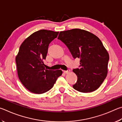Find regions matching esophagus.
<instances>
[{"label":"esophagus","mask_w":122,"mask_h":122,"mask_svg":"<svg viewBox=\"0 0 122 122\" xmlns=\"http://www.w3.org/2000/svg\"><path fill=\"white\" fill-rule=\"evenodd\" d=\"M70 72V70H66V71H64V73L66 74V73H69Z\"/></svg>","instance_id":"esophagus-1"}]
</instances>
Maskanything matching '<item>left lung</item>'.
I'll return each mask as SVG.
<instances>
[{
    "instance_id": "left-lung-1",
    "label": "left lung",
    "mask_w": 122,
    "mask_h": 122,
    "mask_svg": "<svg viewBox=\"0 0 122 122\" xmlns=\"http://www.w3.org/2000/svg\"><path fill=\"white\" fill-rule=\"evenodd\" d=\"M58 39L66 46L74 59H80L79 69L73 70L78 77L73 88L82 93L97 90L107 75L109 60L101 40L90 32L80 29L61 31Z\"/></svg>"
}]
</instances>
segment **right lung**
<instances>
[{
  "instance_id": "right-lung-1",
  "label": "right lung",
  "mask_w": 122,
  "mask_h": 122,
  "mask_svg": "<svg viewBox=\"0 0 122 122\" xmlns=\"http://www.w3.org/2000/svg\"><path fill=\"white\" fill-rule=\"evenodd\" d=\"M59 32L42 29L27 37L20 46L15 61L19 79L30 92L42 94L52 88L57 78L62 74L61 70L45 69L49 45Z\"/></svg>"
}]
</instances>
